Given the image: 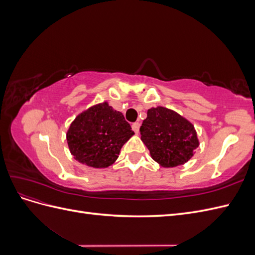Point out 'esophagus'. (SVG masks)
<instances>
[{
    "mask_svg": "<svg viewBox=\"0 0 255 255\" xmlns=\"http://www.w3.org/2000/svg\"><path fill=\"white\" fill-rule=\"evenodd\" d=\"M139 128H140V123H138V122L133 123L132 128H133V130H134V132H135L136 134L139 133Z\"/></svg>",
    "mask_w": 255,
    "mask_h": 255,
    "instance_id": "esophagus-1",
    "label": "esophagus"
}]
</instances>
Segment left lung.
Returning a JSON list of instances; mask_svg holds the SVG:
<instances>
[{"instance_id":"8db88e82","label":"left lung","mask_w":255,"mask_h":255,"mask_svg":"<svg viewBox=\"0 0 255 255\" xmlns=\"http://www.w3.org/2000/svg\"><path fill=\"white\" fill-rule=\"evenodd\" d=\"M140 134L151 157L165 168L187 163L200 144L194 125L163 106L148 110Z\"/></svg>"}]
</instances>
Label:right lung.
Here are the masks:
<instances>
[{
	"label": "right lung",
	"instance_id": "add662e5",
	"mask_svg": "<svg viewBox=\"0 0 255 255\" xmlns=\"http://www.w3.org/2000/svg\"><path fill=\"white\" fill-rule=\"evenodd\" d=\"M133 135L125 116L105 101L76 116L66 137L75 160L88 167L102 169L117 160L122 145Z\"/></svg>",
	"mask_w": 255,
	"mask_h": 255
}]
</instances>
